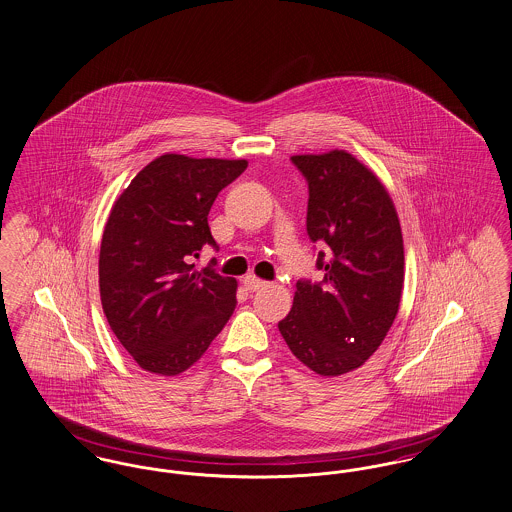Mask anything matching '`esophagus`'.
Segmentation results:
<instances>
[{
	"label": "esophagus",
	"instance_id": "esophagus-1",
	"mask_svg": "<svg viewBox=\"0 0 512 512\" xmlns=\"http://www.w3.org/2000/svg\"><path fill=\"white\" fill-rule=\"evenodd\" d=\"M244 286L245 290H249V292H257V290L265 288V286H267V282H265V280H261V278H257L255 274H247L244 278Z\"/></svg>",
	"mask_w": 512,
	"mask_h": 512
}]
</instances>
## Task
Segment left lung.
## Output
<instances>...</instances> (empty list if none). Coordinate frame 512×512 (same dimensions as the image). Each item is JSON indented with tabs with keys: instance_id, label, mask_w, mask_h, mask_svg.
<instances>
[{
	"instance_id": "1",
	"label": "left lung",
	"mask_w": 512,
	"mask_h": 512,
	"mask_svg": "<svg viewBox=\"0 0 512 512\" xmlns=\"http://www.w3.org/2000/svg\"><path fill=\"white\" fill-rule=\"evenodd\" d=\"M309 184L307 234L318 251L320 282L295 284L278 330L293 355L320 376L365 365L399 311L405 280L403 236L380 178L343 149L293 155Z\"/></svg>"
}]
</instances>
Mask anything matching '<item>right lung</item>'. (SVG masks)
<instances>
[{
    "mask_svg": "<svg viewBox=\"0 0 512 512\" xmlns=\"http://www.w3.org/2000/svg\"><path fill=\"white\" fill-rule=\"evenodd\" d=\"M245 159L165 153L115 201L99 249V295L107 322L147 372L176 376L207 351L236 309L238 282L190 263L217 247L207 215Z\"/></svg>",
    "mask_w": 512,
    "mask_h": 512,
    "instance_id": "add662e5",
    "label": "right lung"
}]
</instances>
